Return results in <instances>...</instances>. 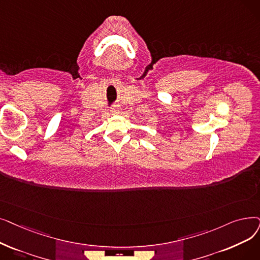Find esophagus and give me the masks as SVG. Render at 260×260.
<instances>
[{"label": "esophagus", "mask_w": 260, "mask_h": 260, "mask_svg": "<svg viewBox=\"0 0 260 260\" xmlns=\"http://www.w3.org/2000/svg\"><path fill=\"white\" fill-rule=\"evenodd\" d=\"M110 110H111L112 114H119V111H120L118 106H112V107L110 108Z\"/></svg>", "instance_id": "obj_1"}]
</instances>
